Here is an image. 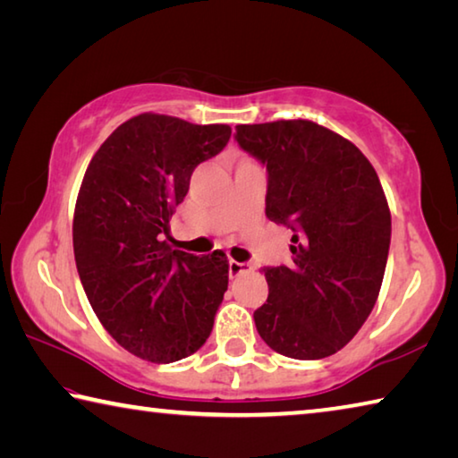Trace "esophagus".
Masks as SVG:
<instances>
[{
	"mask_svg": "<svg viewBox=\"0 0 458 458\" xmlns=\"http://www.w3.org/2000/svg\"><path fill=\"white\" fill-rule=\"evenodd\" d=\"M252 267L248 265V262H236V260H232L230 259V262H228V273H230V276L234 278V276H238V275H242V273H246V270H250Z\"/></svg>",
	"mask_w": 458,
	"mask_h": 458,
	"instance_id": "obj_1",
	"label": "esophagus"
}]
</instances>
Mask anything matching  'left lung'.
<instances>
[{
    "label": "left lung",
    "mask_w": 458,
    "mask_h": 458,
    "mask_svg": "<svg viewBox=\"0 0 458 458\" xmlns=\"http://www.w3.org/2000/svg\"><path fill=\"white\" fill-rule=\"evenodd\" d=\"M234 139L267 167V218L293 232V265L265 268L259 335L286 358H329L382 286L392 236L382 183L358 147L313 121L238 125Z\"/></svg>",
    "instance_id": "obj_1"
}]
</instances>
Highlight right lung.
Returning <instances> with one entry per match:
<instances>
[{"label": "right lung", "mask_w": 458, "mask_h": 458, "mask_svg": "<svg viewBox=\"0 0 458 458\" xmlns=\"http://www.w3.org/2000/svg\"><path fill=\"white\" fill-rule=\"evenodd\" d=\"M228 125L143 113L90 159L72 244L92 311L119 345L153 363L196 353L228 289L222 250L193 257L167 244L169 220L201 161L226 147Z\"/></svg>", "instance_id": "right-lung-1"}]
</instances>
